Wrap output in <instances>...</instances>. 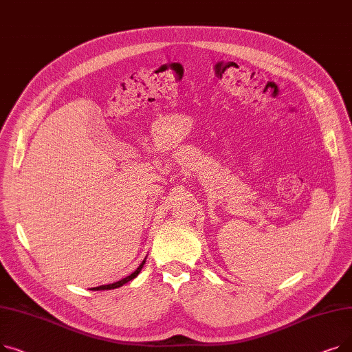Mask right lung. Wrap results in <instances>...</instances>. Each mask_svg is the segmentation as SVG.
<instances>
[{
    "label": "right lung",
    "mask_w": 352,
    "mask_h": 352,
    "mask_svg": "<svg viewBox=\"0 0 352 352\" xmlns=\"http://www.w3.org/2000/svg\"><path fill=\"white\" fill-rule=\"evenodd\" d=\"M145 264V258H144V261L140 264V267L131 274V275H128V276H125V278H122L121 281H117V283H114V284H108V285H100V287H96V288H92L94 291H100V289H114V288H118V287H121V285H124L125 283H128V281H131V280H134L135 276L140 274V271L142 270V265Z\"/></svg>",
    "instance_id": "obj_1"
}]
</instances>
